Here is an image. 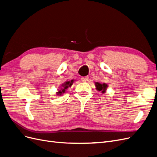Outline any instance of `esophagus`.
<instances>
[{"mask_svg": "<svg viewBox=\"0 0 157 157\" xmlns=\"http://www.w3.org/2000/svg\"><path fill=\"white\" fill-rule=\"evenodd\" d=\"M81 80H82V82H87L88 80V77H82L81 78Z\"/></svg>", "mask_w": 157, "mask_h": 157, "instance_id": "obj_1", "label": "esophagus"}]
</instances>
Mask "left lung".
Listing matches in <instances>:
<instances>
[{
	"label": "left lung",
	"mask_w": 157,
	"mask_h": 157,
	"mask_svg": "<svg viewBox=\"0 0 157 157\" xmlns=\"http://www.w3.org/2000/svg\"><path fill=\"white\" fill-rule=\"evenodd\" d=\"M95 84H96V90H98V91H101V92L103 94L105 92L108 86V85L107 84H105V83L101 84L99 82H96V83H95Z\"/></svg>",
	"instance_id": "left-lung-1"
}]
</instances>
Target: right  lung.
<instances>
[{"instance_id":"obj_1","label":"right lung","mask_w":157,"mask_h":157,"mask_svg":"<svg viewBox=\"0 0 157 157\" xmlns=\"http://www.w3.org/2000/svg\"><path fill=\"white\" fill-rule=\"evenodd\" d=\"M73 82H74V80H70V81H66L63 84H61V86L60 89L59 90V91L57 92V95H58V96H61V95H62V94H64L66 90H67L69 87H71V86H72V84H73Z\"/></svg>"}]
</instances>
